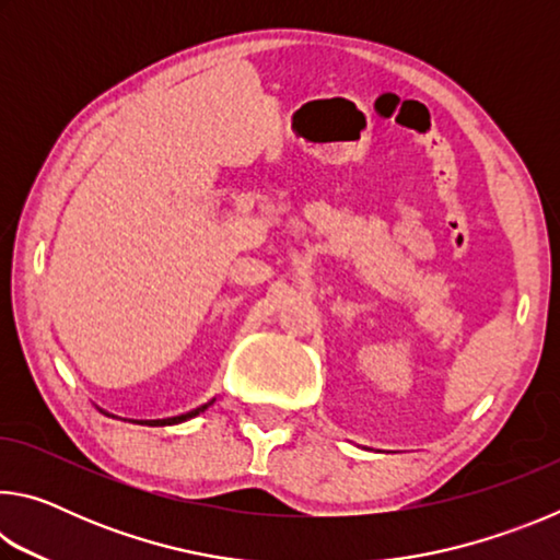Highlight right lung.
I'll return each instance as SVG.
<instances>
[{"label": "right lung", "instance_id": "obj_1", "mask_svg": "<svg viewBox=\"0 0 560 560\" xmlns=\"http://www.w3.org/2000/svg\"><path fill=\"white\" fill-rule=\"evenodd\" d=\"M205 407H207V405H205ZM205 407H197V410H195V412H189V415H183V417H175V420H173V422H183V420H189V417L200 415V412L205 410Z\"/></svg>", "mask_w": 560, "mask_h": 560}]
</instances>
